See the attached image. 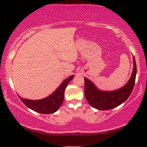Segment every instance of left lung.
<instances>
[{"mask_svg": "<svg viewBox=\"0 0 147 147\" xmlns=\"http://www.w3.org/2000/svg\"><path fill=\"white\" fill-rule=\"evenodd\" d=\"M133 70L129 80L125 86L116 90L102 91L87 78H84V95L90 105L99 110H108L125 102L132 92L135 82L137 66L133 57Z\"/></svg>", "mask_w": 147, "mask_h": 147, "instance_id": "left-lung-1", "label": "left lung"}]
</instances>
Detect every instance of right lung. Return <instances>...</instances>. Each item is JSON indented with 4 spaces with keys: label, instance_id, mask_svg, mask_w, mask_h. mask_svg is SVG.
Returning <instances> with one entry per match:
<instances>
[{
    "label": "right lung",
    "instance_id": "obj_1",
    "mask_svg": "<svg viewBox=\"0 0 147 147\" xmlns=\"http://www.w3.org/2000/svg\"><path fill=\"white\" fill-rule=\"evenodd\" d=\"M74 75L66 78L55 91L48 97L39 100H31L25 99L18 96L22 102L28 108L37 112L43 114L53 113L57 111L63 104L64 100L65 90L70 81L73 80Z\"/></svg>",
    "mask_w": 147,
    "mask_h": 147
}]
</instances>
